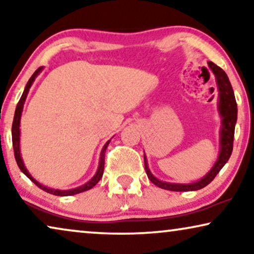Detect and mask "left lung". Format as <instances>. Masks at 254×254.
I'll return each instance as SVG.
<instances>
[{"instance_id":"8db88e82","label":"left lung","mask_w":254,"mask_h":254,"mask_svg":"<svg viewBox=\"0 0 254 254\" xmlns=\"http://www.w3.org/2000/svg\"><path fill=\"white\" fill-rule=\"evenodd\" d=\"M208 67L213 72L216 78V85L218 90V104L217 109L221 117V130H220V154L218 157L206 176L190 184H176L163 182L156 178L150 172L148 166V159L144 154V169L147 172L148 178L152 184L158 186L159 189L173 190V192H189V190H197L206 187L208 184L211 183L220 170L225 165V163L230 158L232 147H234V135L235 126L237 123V103H236L235 93L232 90L231 83L229 81L227 74L222 68L218 67L211 61H208Z\"/></svg>"}]
</instances>
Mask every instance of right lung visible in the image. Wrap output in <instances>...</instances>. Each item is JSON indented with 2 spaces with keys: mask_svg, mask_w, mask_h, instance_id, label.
<instances>
[{
  "mask_svg": "<svg viewBox=\"0 0 254 254\" xmlns=\"http://www.w3.org/2000/svg\"><path fill=\"white\" fill-rule=\"evenodd\" d=\"M43 69H44L43 67H40V68H38L37 70L33 72V75L31 76V78L29 79V82H27L25 89H24V92H23L22 97H20L18 104H17V107H16V111H15V117H13V121H12V128H11V131H12V145H13V151H15V158H16L17 164H18V166H19L20 171H22L24 175H25L27 178L31 180V182H33L38 187H39V189L45 190V192H47V193H50V194H54V195H58V196L75 195V194L85 192V190H89L90 189H92V187L95 186L96 184L98 183L100 179H102L103 173H104V165H105V151H106V148H107V145H109L111 140L107 141L106 143L104 144V147L102 149V152H100V158H99V165H98V169H97L96 175L93 176L92 178L90 179L88 183H85L84 185L78 186V187H76V189H71V190H55V189H51V187L45 186V185H43V184H40L39 182H37V180L34 179L33 177L30 175V172L27 171V169L25 168V165H24L22 156H20V148H19V141H20V129H19L20 118H22L24 103H25L27 93H29V91H30L31 85L33 84L34 79H36L37 76L39 75L41 71H43Z\"/></svg>",
  "mask_w": 254,
  "mask_h": 254,
  "instance_id": "add662e5",
  "label": "right lung"
}]
</instances>
